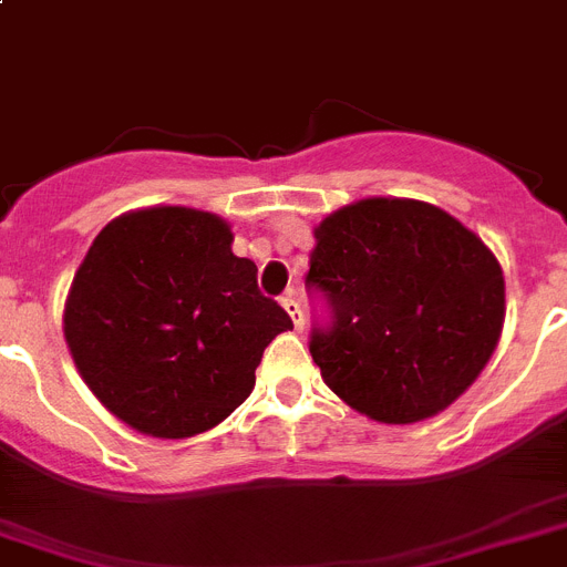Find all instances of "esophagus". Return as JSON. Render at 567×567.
Here are the masks:
<instances>
[{"mask_svg":"<svg viewBox=\"0 0 567 567\" xmlns=\"http://www.w3.org/2000/svg\"><path fill=\"white\" fill-rule=\"evenodd\" d=\"M282 308L291 313L293 328H297V331H302V326H306V313H302V308H299V302H297V297H293V293L282 297Z\"/></svg>","mask_w":567,"mask_h":567,"instance_id":"1","label":"esophagus"}]
</instances>
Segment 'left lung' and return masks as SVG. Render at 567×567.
<instances>
[{"label": "left lung", "instance_id": "obj_1", "mask_svg": "<svg viewBox=\"0 0 567 567\" xmlns=\"http://www.w3.org/2000/svg\"><path fill=\"white\" fill-rule=\"evenodd\" d=\"M306 282L334 322L311 334L326 386L380 423H417L482 374L504 326L496 254L435 204L360 198L313 227Z\"/></svg>", "mask_w": 567, "mask_h": 567}]
</instances>
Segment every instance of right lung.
Segmentation results:
<instances>
[{"label": "right lung", "mask_w": 567, "mask_h": 567, "mask_svg": "<svg viewBox=\"0 0 567 567\" xmlns=\"http://www.w3.org/2000/svg\"><path fill=\"white\" fill-rule=\"evenodd\" d=\"M230 245L216 213L158 204L112 218L80 261L63 308L71 360L141 435L218 426L254 392L268 342L293 328Z\"/></svg>", "instance_id": "obj_1"}]
</instances>
